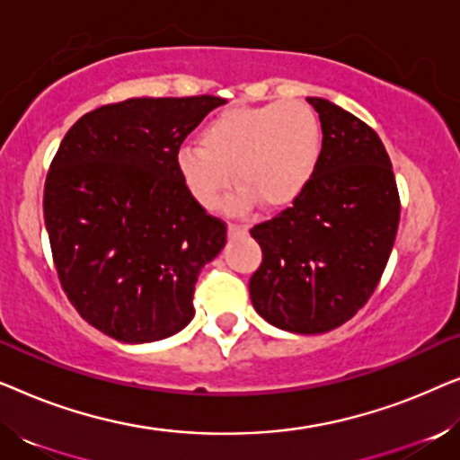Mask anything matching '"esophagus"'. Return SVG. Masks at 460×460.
<instances>
[{
  "label": "esophagus",
  "instance_id": "esophagus-1",
  "mask_svg": "<svg viewBox=\"0 0 460 460\" xmlns=\"http://www.w3.org/2000/svg\"><path fill=\"white\" fill-rule=\"evenodd\" d=\"M228 234H230V238H234V236H244V234H247V226L230 222V224H228Z\"/></svg>",
  "mask_w": 460,
  "mask_h": 460
}]
</instances>
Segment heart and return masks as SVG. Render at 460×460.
<instances>
[{"mask_svg": "<svg viewBox=\"0 0 460 460\" xmlns=\"http://www.w3.org/2000/svg\"><path fill=\"white\" fill-rule=\"evenodd\" d=\"M323 155V128L299 100L232 106L205 125L199 146H184L175 167L186 190L205 209H216L234 184V207L253 199L263 207L293 203L310 184ZM233 173L230 174L229 172Z\"/></svg>", "mask_w": 460, "mask_h": 460, "instance_id": "obj_1", "label": "heart"}]
</instances>
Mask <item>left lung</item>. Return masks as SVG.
<instances>
[{
  "instance_id": "1",
  "label": "left lung",
  "mask_w": 460,
  "mask_h": 460,
  "mask_svg": "<svg viewBox=\"0 0 460 460\" xmlns=\"http://www.w3.org/2000/svg\"><path fill=\"white\" fill-rule=\"evenodd\" d=\"M323 125V155L304 192L251 228L261 263L249 295L282 331L337 329L375 293L400 224L392 161L373 128L323 98H307Z\"/></svg>"
}]
</instances>
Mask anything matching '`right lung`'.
I'll return each mask as SVG.
<instances>
[{"instance_id":"1","label":"right lung","mask_w":460,"mask_h":460,"mask_svg":"<svg viewBox=\"0 0 460 460\" xmlns=\"http://www.w3.org/2000/svg\"><path fill=\"white\" fill-rule=\"evenodd\" d=\"M217 96L129 98L85 112L56 150L43 217L62 291L123 343H148L194 316V285L228 236L180 180L186 136Z\"/></svg>"}]
</instances>
